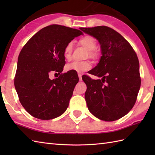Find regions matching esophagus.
<instances>
[{
  "label": "esophagus",
  "instance_id": "1",
  "mask_svg": "<svg viewBox=\"0 0 155 155\" xmlns=\"http://www.w3.org/2000/svg\"><path fill=\"white\" fill-rule=\"evenodd\" d=\"M78 78H79V81H82V74H78Z\"/></svg>",
  "mask_w": 155,
  "mask_h": 155
}]
</instances>
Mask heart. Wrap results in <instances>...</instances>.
Here are the masks:
<instances>
[{"label": "heart", "mask_w": 155, "mask_h": 155, "mask_svg": "<svg viewBox=\"0 0 155 155\" xmlns=\"http://www.w3.org/2000/svg\"><path fill=\"white\" fill-rule=\"evenodd\" d=\"M81 43L83 45L87 50L89 51V54H92V51L94 50L97 47V43L94 38L91 36H85L80 40ZM72 49H73V42H69L64 49V55L67 59L71 57ZM92 65L88 61H74L66 65V70L68 72H74L77 73H82L87 71L91 68Z\"/></svg>", "instance_id": "1"}]
</instances>
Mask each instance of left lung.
I'll use <instances>...</instances> for the list:
<instances>
[{
    "label": "left lung",
    "instance_id": "1",
    "mask_svg": "<svg viewBox=\"0 0 155 155\" xmlns=\"http://www.w3.org/2000/svg\"><path fill=\"white\" fill-rule=\"evenodd\" d=\"M80 29L98 40L102 54L97 65L88 71L101 79L82 77L87 87L84 97L88 110L104 121L119 119L133 108L140 87L136 52L113 28L100 26Z\"/></svg>",
    "mask_w": 155,
    "mask_h": 155
}]
</instances>
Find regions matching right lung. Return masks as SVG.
I'll use <instances>...</instances> for the list:
<instances>
[{"mask_svg": "<svg viewBox=\"0 0 155 155\" xmlns=\"http://www.w3.org/2000/svg\"><path fill=\"white\" fill-rule=\"evenodd\" d=\"M81 31L58 25L47 26L23 47L18 58L15 87L22 107L32 117L50 120L63 114L78 82L75 72L51 80V71H63L64 49Z\"/></svg>", "mask_w": 155, "mask_h": 155, "instance_id": "add662e5", "label": "right lung"}]
</instances>
